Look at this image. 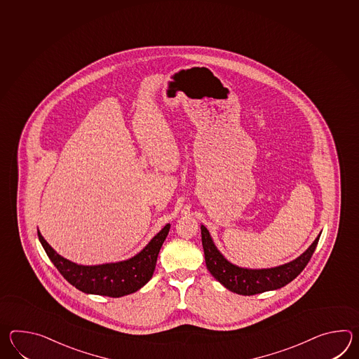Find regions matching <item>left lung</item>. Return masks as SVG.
<instances>
[{"mask_svg":"<svg viewBox=\"0 0 359 359\" xmlns=\"http://www.w3.org/2000/svg\"><path fill=\"white\" fill-rule=\"evenodd\" d=\"M201 234L206 266L212 277L231 292L248 296L277 290L294 280L309 263L319 241L318 236L311 243V248L291 263L271 269H246L229 263L219 252L210 237V233L203 225H201Z\"/></svg>","mask_w":359,"mask_h":359,"instance_id":"1","label":"left lung"}]
</instances>
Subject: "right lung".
I'll return each instance as SVG.
<instances>
[{
	"mask_svg": "<svg viewBox=\"0 0 359 359\" xmlns=\"http://www.w3.org/2000/svg\"><path fill=\"white\" fill-rule=\"evenodd\" d=\"M168 231L170 224L153 237L143 251L128 260L94 266L79 265L56 254L40 231L39 238L51 263L72 286L86 294L121 297L135 292L151 278L158 252Z\"/></svg>",
	"mask_w": 359,
	"mask_h": 359,
	"instance_id": "obj_1",
	"label": "right lung"
}]
</instances>
